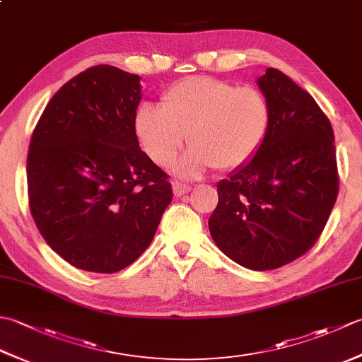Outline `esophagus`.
I'll use <instances>...</instances> for the list:
<instances>
[{
	"instance_id": "34e87169",
	"label": "esophagus",
	"mask_w": 362,
	"mask_h": 362,
	"mask_svg": "<svg viewBox=\"0 0 362 362\" xmlns=\"http://www.w3.org/2000/svg\"><path fill=\"white\" fill-rule=\"evenodd\" d=\"M173 191H174V196L182 197V196H185V194L189 193L191 187L187 185V183H182V182L174 180V182H173Z\"/></svg>"
}]
</instances>
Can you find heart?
Segmentation results:
<instances>
[{
    "label": "heart",
    "mask_w": 362,
    "mask_h": 362,
    "mask_svg": "<svg viewBox=\"0 0 362 362\" xmlns=\"http://www.w3.org/2000/svg\"><path fill=\"white\" fill-rule=\"evenodd\" d=\"M269 124L271 105L258 88L209 76L174 83L161 96V107L143 104L134 118L138 141L158 166L171 165L188 135L193 148L175 165L183 177L245 166L263 146Z\"/></svg>",
    "instance_id": "b5f03b06"
}]
</instances>
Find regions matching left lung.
Masks as SVG:
<instances>
[{"mask_svg":"<svg viewBox=\"0 0 362 362\" xmlns=\"http://www.w3.org/2000/svg\"><path fill=\"white\" fill-rule=\"evenodd\" d=\"M257 83L271 105L266 140L252 161L218 183L219 202L209 227L235 263L271 271L317 241L339 175L333 127L308 91L275 68Z\"/></svg>","mask_w":362,"mask_h":362,"instance_id":"obj_1","label":"left lung"}]
</instances>
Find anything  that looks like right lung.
Masks as SVG:
<instances>
[{"label":"right lung","mask_w":362,"mask_h":362,"mask_svg":"<svg viewBox=\"0 0 362 362\" xmlns=\"http://www.w3.org/2000/svg\"><path fill=\"white\" fill-rule=\"evenodd\" d=\"M140 101V76L91 66L51 98L30 138V213L46 244L82 271L132 264L173 201L168 174L135 135Z\"/></svg>","instance_id":"1"}]
</instances>
